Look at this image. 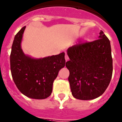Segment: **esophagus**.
<instances>
[{"label": "esophagus", "mask_w": 122, "mask_h": 122, "mask_svg": "<svg viewBox=\"0 0 122 122\" xmlns=\"http://www.w3.org/2000/svg\"><path fill=\"white\" fill-rule=\"evenodd\" d=\"M65 61L66 62H67V61H68L69 60V57L67 55H65Z\"/></svg>", "instance_id": "34e87169"}]
</instances>
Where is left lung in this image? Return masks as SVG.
<instances>
[{"label": "left lung", "mask_w": 122, "mask_h": 122, "mask_svg": "<svg viewBox=\"0 0 122 122\" xmlns=\"http://www.w3.org/2000/svg\"><path fill=\"white\" fill-rule=\"evenodd\" d=\"M96 41L75 45L67 50L70 60L66 63L74 97L92 100L103 94L112 74L109 40L102 31Z\"/></svg>", "instance_id": "1"}]
</instances>
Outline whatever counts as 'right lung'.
<instances>
[{
    "label": "right lung",
    "instance_id": "right-lung-1",
    "mask_svg": "<svg viewBox=\"0 0 122 122\" xmlns=\"http://www.w3.org/2000/svg\"><path fill=\"white\" fill-rule=\"evenodd\" d=\"M26 26L14 37L10 55L12 77L18 89L28 97L45 99L51 94L54 80L65 65V52L35 59L25 54L21 48Z\"/></svg>",
    "mask_w": 122,
    "mask_h": 122
}]
</instances>
